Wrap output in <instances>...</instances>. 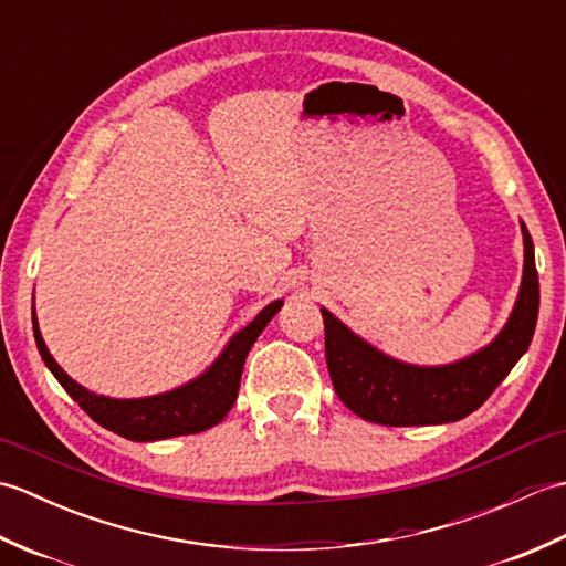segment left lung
Listing matches in <instances>:
<instances>
[{"mask_svg":"<svg viewBox=\"0 0 566 566\" xmlns=\"http://www.w3.org/2000/svg\"><path fill=\"white\" fill-rule=\"evenodd\" d=\"M523 228V282L511 318L482 350L460 363L440 367L406 365L359 338L328 308H321L326 326V363L335 394L359 418L379 426H438L476 411L533 340L539 282L533 238Z\"/></svg>","mask_w":566,"mask_h":566,"instance_id":"1","label":"left lung"}]
</instances>
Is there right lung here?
Listing matches in <instances>:
<instances>
[{
  "label": "right lung",
  "instance_id": "right-lung-1",
  "mask_svg": "<svg viewBox=\"0 0 566 566\" xmlns=\"http://www.w3.org/2000/svg\"><path fill=\"white\" fill-rule=\"evenodd\" d=\"M280 308V298L264 306L260 314L252 318V323H248L243 331H238L233 338L228 340L223 353L216 357V363L203 371V375L187 381L185 387H177L158 396H146V399H109V396L92 394L75 379H70L63 367L55 363L53 355L48 353L39 323H35V314L33 335L45 367L53 371L60 387L80 403L82 411L87 413L94 423H99L102 428L112 430L122 438L150 442L177 436H195V432L221 423L238 399L240 375H243V365L252 343L258 340V335L264 331V326H268Z\"/></svg>",
  "mask_w": 566,
  "mask_h": 566
}]
</instances>
